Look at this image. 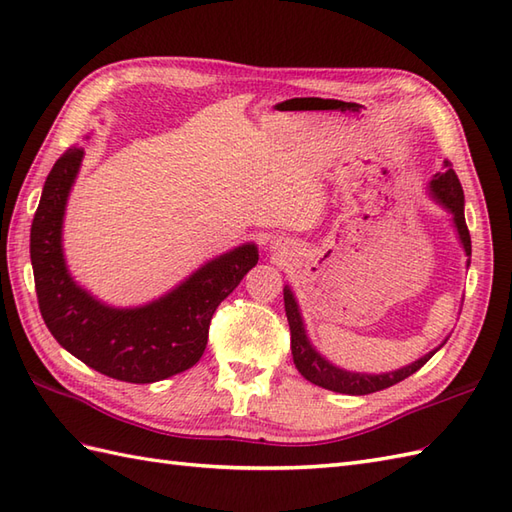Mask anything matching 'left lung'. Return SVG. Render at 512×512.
<instances>
[{
    "label": "left lung",
    "mask_w": 512,
    "mask_h": 512,
    "mask_svg": "<svg viewBox=\"0 0 512 512\" xmlns=\"http://www.w3.org/2000/svg\"><path fill=\"white\" fill-rule=\"evenodd\" d=\"M430 194L438 202V205H443L447 211H451V216H454L460 244H462V248H465V253L469 257L467 259V266H469L471 264V235H469L467 222H465V194H462L458 176L454 170H451V165L447 161H445V172L434 174L432 183H430ZM283 303H285V316H288V323H290L292 358H294L296 368H299V373L307 379V382H312L320 388L342 392V395H371V392L384 390V388H390V386L403 382V379L410 377L412 373H417L419 368L447 342L445 340L441 347H436L434 351L425 353L423 358H419L417 362L397 368V371H390V373L368 375V373L344 371V368H338L329 360H325L323 355H320L312 347L310 338H307L299 305H296V299L288 285L283 288Z\"/></svg>",
    "instance_id": "1"
}]
</instances>
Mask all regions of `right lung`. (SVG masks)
<instances>
[{"label": "right lung", "instance_id": "right-lung-1", "mask_svg": "<svg viewBox=\"0 0 512 512\" xmlns=\"http://www.w3.org/2000/svg\"><path fill=\"white\" fill-rule=\"evenodd\" d=\"M85 150L67 148L47 174L30 229L39 310L56 342L106 377L152 384L192 368L205 353L216 307L257 259L255 244L200 266L178 288L141 307H111L71 279L63 257V218Z\"/></svg>", "mask_w": 512, "mask_h": 512}]
</instances>
